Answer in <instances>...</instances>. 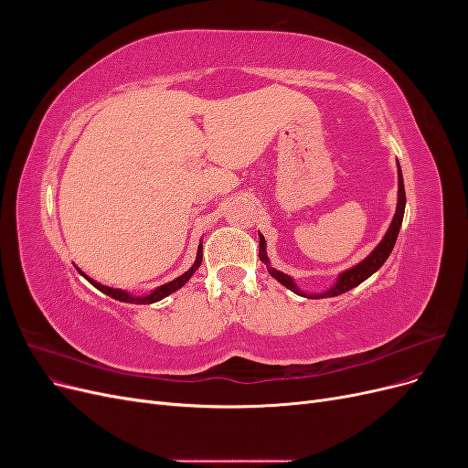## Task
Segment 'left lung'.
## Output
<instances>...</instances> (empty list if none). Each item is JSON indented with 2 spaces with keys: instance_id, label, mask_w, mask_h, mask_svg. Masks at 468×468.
<instances>
[{
  "instance_id": "1",
  "label": "left lung",
  "mask_w": 468,
  "mask_h": 468,
  "mask_svg": "<svg viewBox=\"0 0 468 468\" xmlns=\"http://www.w3.org/2000/svg\"><path fill=\"white\" fill-rule=\"evenodd\" d=\"M404 207H406V191H404L402 172H400V165H399V207H396V215H394V218H392V224H390V229H388L387 236L382 238V242L375 248V251L371 253L369 258L363 260L359 265H356L353 269H349V271L339 275L335 285H334L328 292L320 294V299H324V296L344 294V292L351 291L353 287L361 285V282H363L367 277H371V275L377 271V269L387 261V258L390 256V251H392V248H394V244H396V238H399V232H400L402 218H404ZM260 251H261V253H260V260L267 263V258H265V239H263V236H260ZM269 273H271V275L281 282V285H285L287 289H291V291L301 294V291L292 285V281H291L289 275H282L281 271H275V269H269ZM304 296H306V294H304Z\"/></svg>"
}]
</instances>
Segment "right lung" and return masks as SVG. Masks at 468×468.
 I'll use <instances>...</instances> for the list:
<instances>
[{
    "mask_svg": "<svg viewBox=\"0 0 468 468\" xmlns=\"http://www.w3.org/2000/svg\"><path fill=\"white\" fill-rule=\"evenodd\" d=\"M201 261H203V248H199V251H197V261H195V265L189 269L187 273H183V275H181V277H177L176 281H169L167 285L158 287V289H155L152 294L143 296V299H136V296H131L129 292L119 291V289L105 287V285H101V282H95L93 279H90V282H91V285H93L95 289H99L101 292H105V294L112 296V299H115V301H122V303H136V304H150V303H158V301H162L164 296L172 294V292H176L177 289H181L183 285H186V282L191 279V275L197 271V269H199ZM80 273H81V271H80Z\"/></svg>",
    "mask_w": 468,
    "mask_h": 468,
    "instance_id": "right-lung-1",
    "label": "right lung"
}]
</instances>
